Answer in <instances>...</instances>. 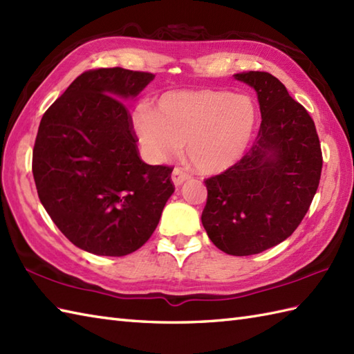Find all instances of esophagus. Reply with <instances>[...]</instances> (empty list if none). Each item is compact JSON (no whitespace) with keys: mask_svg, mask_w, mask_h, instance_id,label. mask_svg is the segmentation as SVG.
<instances>
[{"mask_svg":"<svg viewBox=\"0 0 354 354\" xmlns=\"http://www.w3.org/2000/svg\"><path fill=\"white\" fill-rule=\"evenodd\" d=\"M187 179H190V175L185 174L183 169H175L174 171H171V183H174L175 185L184 184Z\"/></svg>","mask_w":354,"mask_h":354,"instance_id":"obj_1","label":"esophagus"}]
</instances>
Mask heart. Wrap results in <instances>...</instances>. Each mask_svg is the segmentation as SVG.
<instances>
[{"label": "heart", "instance_id": "obj_1", "mask_svg": "<svg viewBox=\"0 0 354 354\" xmlns=\"http://www.w3.org/2000/svg\"><path fill=\"white\" fill-rule=\"evenodd\" d=\"M131 120L151 161H169L184 145L187 160L199 174L216 175L232 167L248 151L257 109L245 95L174 90L158 97L155 110L138 105Z\"/></svg>", "mask_w": 354, "mask_h": 354}]
</instances>
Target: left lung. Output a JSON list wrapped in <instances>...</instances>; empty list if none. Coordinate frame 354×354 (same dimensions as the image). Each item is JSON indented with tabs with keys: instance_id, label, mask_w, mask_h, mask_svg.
<instances>
[{
	"instance_id": "8db88e82",
	"label": "left lung",
	"mask_w": 354,
	"mask_h": 354,
	"mask_svg": "<svg viewBox=\"0 0 354 354\" xmlns=\"http://www.w3.org/2000/svg\"><path fill=\"white\" fill-rule=\"evenodd\" d=\"M234 77L254 88L262 120L249 152L205 180L202 225L216 248L248 257L297 229L317 193L323 157L314 120L281 81L254 71Z\"/></svg>"
}]
</instances>
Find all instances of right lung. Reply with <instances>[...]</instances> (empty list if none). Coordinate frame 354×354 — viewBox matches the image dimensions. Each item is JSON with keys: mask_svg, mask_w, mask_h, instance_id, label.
Masks as SVG:
<instances>
[{"mask_svg": "<svg viewBox=\"0 0 354 354\" xmlns=\"http://www.w3.org/2000/svg\"><path fill=\"white\" fill-rule=\"evenodd\" d=\"M149 72L87 71L40 120L32 176L55 226L77 248L125 257L149 240L174 194L171 167L138 157L129 111Z\"/></svg>", "mask_w": 354, "mask_h": 354, "instance_id": "right-lung-1", "label": "right lung"}]
</instances>
